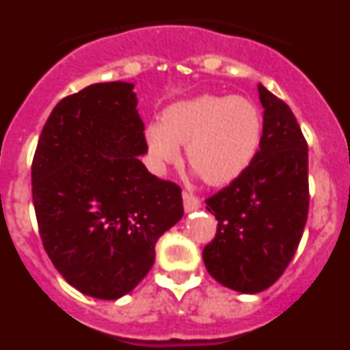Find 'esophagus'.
Instances as JSON below:
<instances>
[{
  "mask_svg": "<svg viewBox=\"0 0 350 350\" xmlns=\"http://www.w3.org/2000/svg\"><path fill=\"white\" fill-rule=\"evenodd\" d=\"M200 206H202V200H200L196 194L187 193V191H185V193H184V208H185V212H193V210L200 208Z\"/></svg>",
  "mask_w": 350,
  "mask_h": 350,
  "instance_id": "esophagus-1",
  "label": "esophagus"
}]
</instances>
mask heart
<instances>
[{
  "mask_svg": "<svg viewBox=\"0 0 350 350\" xmlns=\"http://www.w3.org/2000/svg\"><path fill=\"white\" fill-rule=\"evenodd\" d=\"M262 120L254 103L240 96L203 94L172 105L163 122L147 126L156 166L175 163L185 145L187 163L208 184H230L249 168L261 144Z\"/></svg>",
  "mask_w": 350,
  "mask_h": 350,
  "instance_id": "heart-1",
  "label": "heart"
}]
</instances>
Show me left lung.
<instances>
[{
	"label": "left lung",
	"instance_id": "8db88e82",
	"mask_svg": "<svg viewBox=\"0 0 350 350\" xmlns=\"http://www.w3.org/2000/svg\"><path fill=\"white\" fill-rule=\"evenodd\" d=\"M262 137L249 168L210 196L217 233L203 261L222 286L256 295L279 279L295 256L308 215V147L291 108L258 85Z\"/></svg>",
	"mask_w": 350,
	"mask_h": 350
}]
</instances>
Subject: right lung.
I'll use <instances>...</instances> for the list:
<instances>
[{"mask_svg": "<svg viewBox=\"0 0 350 350\" xmlns=\"http://www.w3.org/2000/svg\"><path fill=\"white\" fill-rule=\"evenodd\" d=\"M129 82L92 83L55 105L31 166L49 258L70 286L117 299L138 286L156 242L184 215L182 191L140 161L144 120Z\"/></svg>", "mask_w": 350, "mask_h": 350, "instance_id": "add662e5", "label": "right lung"}]
</instances>
